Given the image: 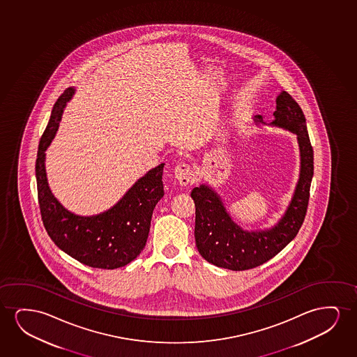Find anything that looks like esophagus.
Here are the masks:
<instances>
[{
  "label": "esophagus",
  "instance_id": "esophagus-1",
  "mask_svg": "<svg viewBox=\"0 0 357 357\" xmlns=\"http://www.w3.org/2000/svg\"><path fill=\"white\" fill-rule=\"evenodd\" d=\"M174 174H176L178 181L181 183V185H188L191 181V178H192L190 166L185 165V163L176 165V168H174Z\"/></svg>",
  "mask_w": 357,
  "mask_h": 357
}]
</instances>
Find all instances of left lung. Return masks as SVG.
<instances>
[{
	"label": "left lung",
	"mask_w": 357,
	"mask_h": 357,
	"mask_svg": "<svg viewBox=\"0 0 357 357\" xmlns=\"http://www.w3.org/2000/svg\"><path fill=\"white\" fill-rule=\"evenodd\" d=\"M273 119L254 122L293 132L300 150V173L293 197L275 225L259 230H245L227 211L220 194L201 183L191 191L195 202V241L201 256L220 268L245 271L264 264L279 254L298 234L307 211L310 186L313 176V150L308 137L303 109L287 91L275 98Z\"/></svg>",
	"instance_id": "8db88e82"
}]
</instances>
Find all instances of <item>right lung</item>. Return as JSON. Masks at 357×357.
Wrapping results in <instances>:
<instances>
[{
    "mask_svg": "<svg viewBox=\"0 0 357 357\" xmlns=\"http://www.w3.org/2000/svg\"><path fill=\"white\" fill-rule=\"evenodd\" d=\"M74 93L75 89L70 86L59 96L40 140L35 173L41 217L50 238L70 257L93 268H119L137 259L146 245L152 212L165 195V163L139 178L122 199L101 213L79 215L67 210L50 189L45 152Z\"/></svg>",
    "mask_w": 357,
    "mask_h": 357,
    "instance_id": "1",
    "label": "right lung"
}]
</instances>
